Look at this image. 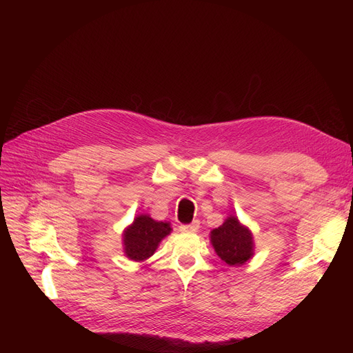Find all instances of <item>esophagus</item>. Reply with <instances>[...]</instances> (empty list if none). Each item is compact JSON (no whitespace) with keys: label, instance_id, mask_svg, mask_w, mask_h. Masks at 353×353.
<instances>
[{"label":"esophagus","instance_id":"1","mask_svg":"<svg viewBox=\"0 0 353 353\" xmlns=\"http://www.w3.org/2000/svg\"><path fill=\"white\" fill-rule=\"evenodd\" d=\"M200 228V222L199 221H193L188 225H181L179 230L183 232H196Z\"/></svg>","mask_w":353,"mask_h":353}]
</instances>
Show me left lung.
<instances>
[{
    "label": "left lung",
    "instance_id": "left-lung-1",
    "mask_svg": "<svg viewBox=\"0 0 353 353\" xmlns=\"http://www.w3.org/2000/svg\"><path fill=\"white\" fill-rule=\"evenodd\" d=\"M210 243L216 254L230 266H241L254 254V240L250 228L230 215L221 227L210 231Z\"/></svg>",
    "mask_w": 353,
    "mask_h": 353
}]
</instances>
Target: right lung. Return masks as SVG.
I'll list each match as a JSON object with an SVG mask.
<instances>
[{
  "mask_svg": "<svg viewBox=\"0 0 353 353\" xmlns=\"http://www.w3.org/2000/svg\"><path fill=\"white\" fill-rule=\"evenodd\" d=\"M172 232L170 222L156 221L147 213H140L131 225L123 230V253L128 259L143 262L157 250L159 244Z\"/></svg>",
  "mask_w": 353,
  "mask_h": 353,
  "instance_id": "right-lung-1",
  "label": "right lung"
}]
</instances>
